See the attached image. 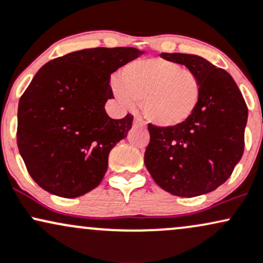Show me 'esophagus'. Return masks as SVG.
<instances>
[{"instance_id":"1","label":"esophagus","mask_w":263,"mask_h":263,"mask_svg":"<svg viewBox=\"0 0 263 263\" xmlns=\"http://www.w3.org/2000/svg\"><path fill=\"white\" fill-rule=\"evenodd\" d=\"M133 125H134V128H143V129H146V125H145V123L141 120L139 117H135L134 118V122H133Z\"/></svg>"}]
</instances>
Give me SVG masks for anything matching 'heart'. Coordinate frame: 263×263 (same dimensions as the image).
Segmentation results:
<instances>
[{"label":"heart","mask_w":263,"mask_h":263,"mask_svg":"<svg viewBox=\"0 0 263 263\" xmlns=\"http://www.w3.org/2000/svg\"><path fill=\"white\" fill-rule=\"evenodd\" d=\"M112 89L125 107L141 102L147 122L162 129L177 128L192 118L202 92L196 73L161 58L126 65Z\"/></svg>","instance_id":"obj_1"}]
</instances>
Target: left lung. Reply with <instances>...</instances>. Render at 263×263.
I'll use <instances>...</instances> for the list:
<instances>
[{
    "mask_svg": "<svg viewBox=\"0 0 263 263\" xmlns=\"http://www.w3.org/2000/svg\"><path fill=\"white\" fill-rule=\"evenodd\" d=\"M186 66L200 82V100L192 118L172 129L149 124L145 166L166 192L197 197L223 184L243 154L248 107L230 73L198 55L162 52Z\"/></svg>",
    "mask_w": 263,
    "mask_h": 263,
    "instance_id": "obj_1",
    "label": "left lung"
}]
</instances>
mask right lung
<instances>
[{
  "mask_svg": "<svg viewBox=\"0 0 263 263\" xmlns=\"http://www.w3.org/2000/svg\"><path fill=\"white\" fill-rule=\"evenodd\" d=\"M145 51L93 48L39 69L18 104L17 144L32 178L46 192L76 198L103 180L109 151L132 129L133 116L112 119L110 75Z\"/></svg>",
  "mask_w": 263,
  "mask_h": 263,
  "instance_id": "add662e5",
  "label": "right lung"
}]
</instances>
